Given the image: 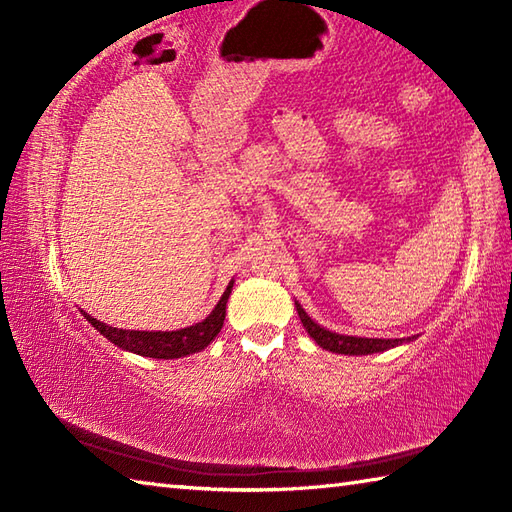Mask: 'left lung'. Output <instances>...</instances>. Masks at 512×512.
<instances>
[{
  "mask_svg": "<svg viewBox=\"0 0 512 512\" xmlns=\"http://www.w3.org/2000/svg\"><path fill=\"white\" fill-rule=\"evenodd\" d=\"M295 308L299 312V319L303 323V328L308 330V334L317 341L323 350H330L336 354H350V356H363V354H374V352H385L389 347H396L409 339H365V336H345V334H336L321 328L319 323H314L306 310H303L299 303L295 301Z\"/></svg>",
  "mask_w": 512,
  "mask_h": 512,
  "instance_id": "8db88e82",
  "label": "left lung"
}]
</instances>
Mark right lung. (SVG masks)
<instances>
[{"instance_id":"obj_1","label":"right lung","mask_w":512,"mask_h":512,"mask_svg":"<svg viewBox=\"0 0 512 512\" xmlns=\"http://www.w3.org/2000/svg\"><path fill=\"white\" fill-rule=\"evenodd\" d=\"M233 290V281L226 286L222 299L217 301V306L213 312L206 317L204 321L189 325V328L182 330H173V332H143V330H121V328H112L103 321H96L90 317L88 312H83V317L92 323V328L99 330L107 341H112L114 345L121 347V350L134 352L140 356H149V358H180V356H189L204 350L217 334H220L224 317H226V301L228 295Z\"/></svg>"}]
</instances>
